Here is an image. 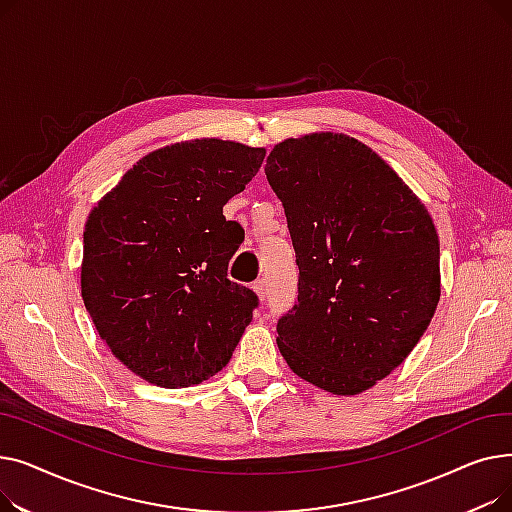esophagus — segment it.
I'll list each match as a JSON object with an SVG mask.
<instances>
[{
  "label": "esophagus",
  "instance_id": "obj_1",
  "mask_svg": "<svg viewBox=\"0 0 512 512\" xmlns=\"http://www.w3.org/2000/svg\"><path fill=\"white\" fill-rule=\"evenodd\" d=\"M253 292L257 294V299L263 303V301H265V297H267V288H265V282H263V280H257V282H253Z\"/></svg>",
  "mask_w": 512,
  "mask_h": 512
}]
</instances>
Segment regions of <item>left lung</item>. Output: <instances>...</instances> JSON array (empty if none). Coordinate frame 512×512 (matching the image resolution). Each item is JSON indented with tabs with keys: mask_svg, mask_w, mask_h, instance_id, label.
<instances>
[{
	"mask_svg": "<svg viewBox=\"0 0 512 512\" xmlns=\"http://www.w3.org/2000/svg\"><path fill=\"white\" fill-rule=\"evenodd\" d=\"M265 176L284 205L299 303L278 348L301 380L355 396L405 361L440 301L432 215L386 161L342 132L278 143Z\"/></svg>",
	"mask_w": 512,
	"mask_h": 512,
	"instance_id": "obj_1",
	"label": "left lung"
}]
</instances>
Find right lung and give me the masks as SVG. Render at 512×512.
<instances>
[{
	"label": "right lung",
	"instance_id": "right-lung-1",
	"mask_svg": "<svg viewBox=\"0 0 512 512\" xmlns=\"http://www.w3.org/2000/svg\"><path fill=\"white\" fill-rule=\"evenodd\" d=\"M263 157L236 141L172 143L141 157L91 209L80 294L101 340L141 380H209L251 324L255 292L228 280L242 230L222 209Z\"/></svg>",
	"mask_w": 512,
	"mask_h": 512
}]
</instances>
